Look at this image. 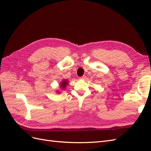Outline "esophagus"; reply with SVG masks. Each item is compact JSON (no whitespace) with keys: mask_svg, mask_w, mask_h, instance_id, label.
<instances>
[{"mask_svg":"<svg viewBox=\"0 0 151 151\" xmlns=\"http://www.w3.org/2000/svg\"><path fill=\"white\" fill-rule=\"evenodd\" d=\"M86 78V77L85 76H83V77H80L81 79H85Z\"/></svg>","mask_w":151,"mask_h":151,"instance_id":"esophagus-1","label":"esophagus"}]
</instances>
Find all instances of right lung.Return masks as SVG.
<instances>
[{"mask_svg":"<svg viewBox=\"0 0 151 151\" xmlns=\"http://www.w3.org/2000/svg\"><path fill=\"white\" fill-rule=\"evenodd\" d=\"M67 81H63L60 84L62 88H65V87L67 86Z\"/></svg>","mask_w":151,"mask_h":151,"instance_id":"1","label":"right lung"}]
</instances>
